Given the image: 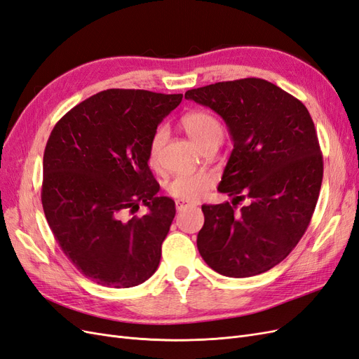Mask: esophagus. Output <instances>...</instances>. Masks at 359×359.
<instances>
[{
    "mask_svg": "<svg viewBox=\"0 0 359 359\" xmlns=\"http://www.w3.org/2000/svg\"><path fill=\"white\" fill-rule=\"evenodd\" d=\"M175 205H177V211H182V210L186 208V206H189L190 203H189V202H186V201H177V202H175Z\"/></svg>",
    "mask_w": 359,
    "mask_h": 359,
    "instance_id": "obj_1",
    "label": "esophagus"
}]
</instances>
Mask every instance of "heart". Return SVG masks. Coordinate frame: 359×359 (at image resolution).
Here are the masks:
<instances>
[{
	"instance_id": "obj_1",
	"label": "heart",
	"mask_w": 359,
	"mask_h": 359,
	"mask_svg": "<svg viewBox=\"0 0 359 359\" xmlns=\"http://www.w3.org/2000/svg\"><path fill=\"white\" fill-rule=\"evenodd\" d=\"M186 133L201 149L210 145H219L223 139V126L212 114L205 111H193L182 116L181 121ZM165 127L157 128L149 142V160H156L161 144L165 142ZM215 184L212 172L186 173V175L173 177L166 186L172 198L181 201H198Z\"/></svg>"
}]
</instances>
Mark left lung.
Instances as JSON below:
<instances>
[{
  "label": "left lung",
  "instance_id": "obj_1",
  "mask_svg": "<svg viewBox=\"0 0 359 359\" xmlns=\"http://www.w3.org/2000/svg\"><path fill=\"white\" fill-rule=\"evenodd\" d=\"M186 99L219 114L233 140L219 184L233 201L202 205L199 253L222 276L262 274L295 248L316 208L323 158L313 119L298 99L259 78L189 90Z\"/></svg>",
  "mask_w": 359,
  "mask_h": 359
}]
</instances>
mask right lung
Wrapping results in <instances>:
<instances>
[{"instance_id":"right-lung-1","label":"right lung","mask_w":359,"mask_h":359,"mask_svg":"<svg viewBox=\"0 0 359 359\" xmlns=\"http://www.w3.org/2000/svg\"><path fill=\"white\" fill-rule=\"evenodd\" d=\"M181 100L182 94L106 90L76 104L48 139L43 211L64 255L97 285L133 287L158 268L175 202L157 196L149 142ZM140 203L149 212L133 216Z\"/></svg>"}]
</instances>
